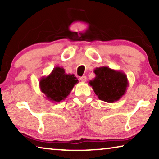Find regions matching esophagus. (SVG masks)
Wrapping results in <instances>:
<instances>
[{
	"label": "esophagus",
	"instance_id": "obj_1",
	"mask_svg": "<svg viewBox=\"0 0 159 159\" xmlns=\"http://www.w3.org/2000/svg\"><path fill=\"white\" fill-rule=\"evenodd\" d=\"M80 80H81L82 82H86V80H87V77H85V76H82V77H80Z\"/></svg>",
	"mask_w": 159,
	"mask_h": 159
}]
</instances>
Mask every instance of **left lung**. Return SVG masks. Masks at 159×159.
I'll use <instances>...</instances> for the list:
<instances>
[{"instance_id":"obj_1","label":"left lung","mask_w":159,"mask_h":159,"mask_svg":"<svg viewBox=\"0 0 159 159\" xmlns=\"http://www.w3.org/2000/svg\"><path fill=\"white\" fill-rule=\"evenodd\" d=\"M95 77L89 82L98 98L107 103L119 101L126 93L129 86L127 75L108 66L95 68Z\"/></svg>"}]
</instances>
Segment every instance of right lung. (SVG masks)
<instances>
[{"mask_svg":"<svg viewBox=\"0 0 159 159\" xmlns=\"http://www.w3.org/2000/svg\"><path fill=\"white\" fill-rule=\"evenodd\" d=\"M78 82L75 75H67L63 67L56 66L49 75L41 77L39 85L48 101L59 103L66 98Z\"/></svg>","mask_w":159,"mask_h":159,"instance_id":"1","label":"right lung"}]
</instances>
